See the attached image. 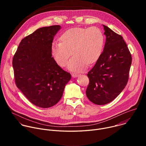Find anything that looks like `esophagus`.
Returning <instances> with one entry per match:
<instances>
[{
    "instance_id": "obj_1",
    "label": "esophagus",
    "mask_w": 146,
    "mask_h": 146,
    "mask_svg": "<svg viewBox=\"0 0 146 146\" xmlns=\"http://www.w3.org/2000/svg\"><path fill=\"white\" fill-rule=\"evenodd\" d=\"M78 74H76V73H73L72 74V77H74V78H75V77H77L78 76Z\"/></svg>"
}]
</instances>
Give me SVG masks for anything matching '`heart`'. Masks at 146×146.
<instances>
[{
  "label": "heart",
  "instance_id": "heart-1",
  "mask_svg": "<svg viewBox=\"0 0 146 146\" xmlns=\"http://www.w3.org/2000/svg\"><path fill=\"white\" fill-rule=\"evenodd\" d=\"M61 42L54 41L51 52L58 65L65 66L71 55L68 68L74 72L86 69L88 63L94 64L100 56L104 46V36L100 29L74 28L62 34Z\"/></svg>",
  "mask_w": 146,
  "mask_h": 146
}]
</instances>
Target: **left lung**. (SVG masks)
Instances as JSON below:
<instances>
[{
    "instance_id": "8db88e82",
    "label": "left lung",
    "mask_w": 146,
    "mask_h": 146,
    "mask_svg": "<svg viewBox=\"0 0 146 146\" xmlns=\"http://www.w3.org/2000/svg\"><path fill=\"white\" fill-rule=\"evenodd\" d=\"M106 36L103 51L87 76L88 99L98 105L113 101L127 84L132 56L123 37L103 25Z\"/></svg>"
}]
</instances>
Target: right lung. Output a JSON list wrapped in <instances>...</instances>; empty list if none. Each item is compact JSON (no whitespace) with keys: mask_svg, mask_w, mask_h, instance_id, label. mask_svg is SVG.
<instances>
[{"mask_svg":"<svg viewBox=\"0 0 146 146\" xmlns=\"http://www.w3.org/2000/svg\"><path fill=\"white\" fill-rule=\"evenodd\" d=\"M61 28L52 25L37 29L21 41L13 59L15 82L34 105L51 108L60 100L71 79L51 52L54 37Z\"/></svg>","mask_w":146,"mask_h":146,"instance_id":"obj_1","label":"right lung"}]
</instances>
